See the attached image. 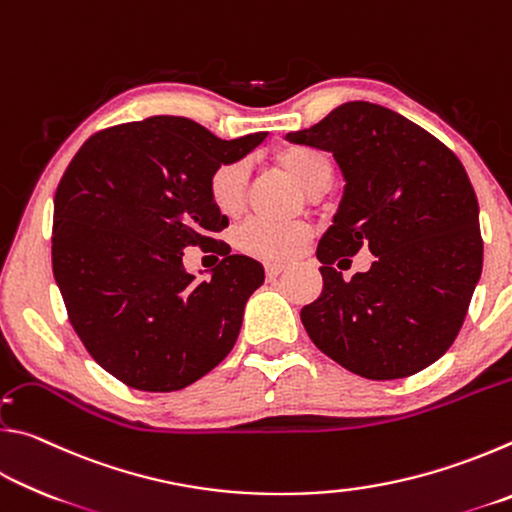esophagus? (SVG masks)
I'll use <instances>...</instances> for the list:
<instances>
[{
  "mask_svg": "<svg viewBox=\"0 0 512 512\" xmlns=\"http://www.w3.org/2000/svg\"><path fill=\"white\" fill-rule=\"evenodd\" d=\"M284 268H287V266H284V264H277V262L266 264V277H268V280H273V277L280 275V273L284 271Z\"/></svg>",
  "mask_w": 512,
  "mask_h": 512,
  "instance_id": "esophagus-1",
  "label": "esophagus"
}]
</instances>
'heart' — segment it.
<instances>
[{
    "label": "heart",
    "instance_id": "obj_1",
    "mask_svg": "<svg viewBox=\"0 0 512 512\" xmlns=\"http://www.w3.org/2000/svg\"><path fill=\"white\" fill-rule=\"evenodd\" d=\"M277 167L296 180L305 192L314 194L327 185L332 176V162L323 151L307 146H284L273 153ZM248 176L241 162H221L207 178V194L212 205L223 216H237L246 203ZM311 239V228L302 221L268 223L250 219L241 223L235 232L239 253L262 259V262H284L296 257Z\"/></svg>",
    "mask_w": 512,
    "mask_h": 512
}]
</instances>
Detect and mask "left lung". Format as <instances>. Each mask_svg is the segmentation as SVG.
I'll return each instance as SVG.
<instances>
[{"mask_svg":"<svg viewBox=\"0 0 512 512\" xmlns=\"http://www.w3.org/2000/svg\"><path fill=\"white\" fill-rule=\"evenodd\" d=\"M293 144L332 151L345 176L334 225L316 250L320 296L300 311L309 339L366 379H402L452 348L483 268L479 203L452 149L397 112L350 101ZM361 247L366 274L335 264Z\"/></svg>","mask_w":512,"mask_h":512,"instance_id":"8db88e82","label":"left lung"}]
</instances>
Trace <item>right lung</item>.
I'll return each mask as SVG.
<instances>
[{"label":"right lung","instance_id":"obj_1","mask_svg":"<svg viewBox=\"0 0 512 512\" xmlns=\"http://www.w3.org/2000/svg\"><path fill=\"white\" fill-rule=\"evenodd\" d=\"M266 133L219 140L185 117H149L94 133L54 196L51 264L85 350L126 386L180 391L228 357L264 268L230 255L228 228L207 194L221 162ZM189 245L224 255L212 281L182 266Z\"/></svg>","mask_w":512,"mask_h":512}]
</instances>
